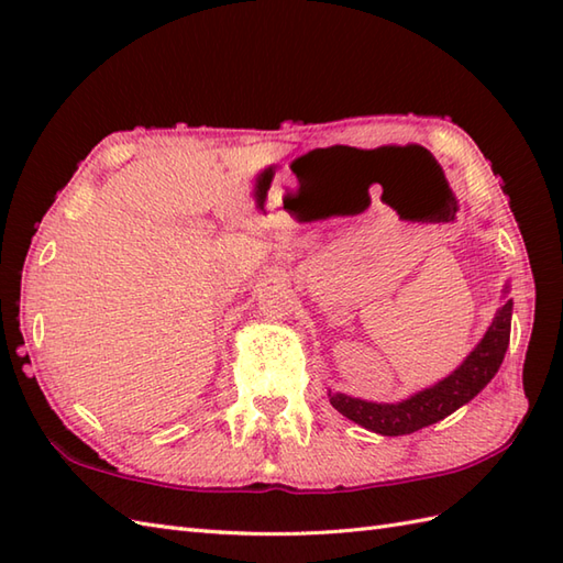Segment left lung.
Masks as SVG:
<instances>
[{
	"label": "left lung",
	"mask_w": 563,
	"mask_h": 563,
	"mask_svg": "<svg viewBox=\"0 0 563 563\" xmlns=\"http://www.w3.org/2000/svg\"><path fill=\"white\" fill-rule=\"evenodd\" d=\"M510 312L512 300L498 309L494 324L488 327L482 343L450 377L413 394L411 399L399 404H373L345 397L339 391H329L331 406L357 426L379 435H406L430 423H438L440 418L450 416L462 404L474 399L498 373L510 341Z\"/></svg>",
	"instance_id": "left-lung-1"
}]
</instances>
